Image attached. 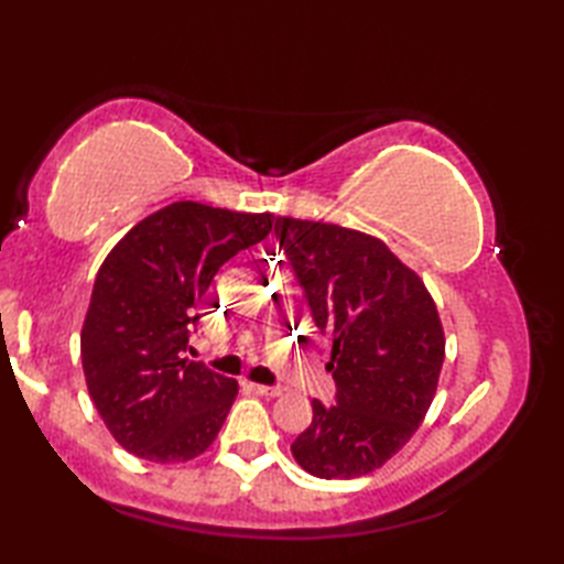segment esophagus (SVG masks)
I'll list each match as a JSON object with an SVG mask.
<instances>
[{
    "instance_id": "obj_1",
    "label": "esophagus",
    "mask_w": 564,
    "mask_h": 564,
    "mask_svg": "<svg viewBox=\"0 0 564 564\" xmlns=\"http://www.w3.org/2000/svg\"><path fill=\"white\" fill-rule=\"evenodd\" d=\"M249 388L257 394H261V398H279V394L283 392L279 386H249Z\"/></svg>"
}]
</instances>
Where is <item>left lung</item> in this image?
<instances>
[{
    "label": "left lung",
    "mask_w": 564,
    "mask_h": 564,
    "mask_svg": "<svg viewBox=\"0 0 564 564\" xmlns=\"http://www.w3.org/2000/svg\"><path fill=\"white\" fill-rule=\"evenodd\" d=\"M279 249L332 341L334 404L291 443L297 465L351 480L390 460L429 412L443 366V329L422 279L376 237L279 218Z\"/></svg>",
    "instance_id": "8db88e82"
}]
</instances>
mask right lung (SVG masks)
<instances>
[{
	"label": "right lung",
	"instance_id": "obj_1",
	"mask_svg": "<svg viewBox=\"0 0 564 564\" xmlns=\"http://www.w3.org/2000/svg\"><path fill=\"white\" fill-rule=\"evenodd\" d=\"M271 225V213L178 200L138 223L101 263L79 339L84 378L104 424L138 458L191 460L218 436L237 380L182 354L213 275Z\"/></svg>",
	"mask_w": 564,
	"mask_h": 564
}]
</instances>
